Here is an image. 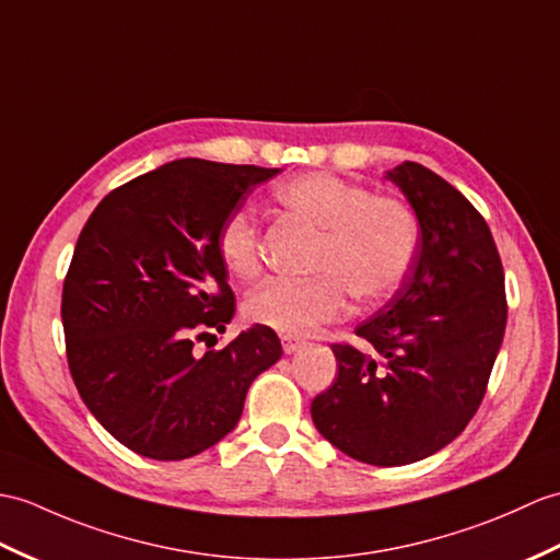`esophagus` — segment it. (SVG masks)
Returning <instances> with one entry per match:
<instances>
[{
	"label": "esophagus",
	"mask_w": 560,
	"mask_h": 560,
	"mask_svg": "<svg viewBox=\"0 0 560 560\" xmlns=\"http://www.w3.org/2000/svg\"><path fill=\"white\" fill-rule=\"evenodd\" d=\"M281 346H283V353L285 355H293L298 353L305 346V341H298V339H291V336H281Z\"/></svg>",
	"instance_id": "esophagus-1"
}]
</instances>
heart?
Here are the masks:
<instances>
[{
    "instance_id": "b5f03b06",
    "label": "heart",
    "mask_w": 560,
    "mask_h": 560,
    "mask_svg": "<svg viewBox=\"0 0 560 560\" xmlns=\"http://www.w3.org/2000/svg\"><path fill=\"white\" fill-rule=\"evenodd\" d=\"M275 195L283 210L324 231L312 265L317 277L259 285L245 301L250 322L283 336H307L339 319L350 293L360 303H376L406 277L420 229L402 200L322 172L285 180ZM217 255L236 279L257 277L259 241L248 212H233L221 224Z\"/></svg>"
}]
</instances>
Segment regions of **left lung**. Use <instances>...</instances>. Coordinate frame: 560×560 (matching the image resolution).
<instances>
[{"label": "left lung", "mask_w": 560, "mask_h": 560, "mask_svg": "<svg viewBox=\"0 0 560 560\" xmlns=\"http://www.w3.org/2000/svg\"><path fill=\"white\" fill-rule=\"evenodd\" d=\"M418 217L412 271L355 329L368 350L331 346L336 380L312 400L317 432L360 463L429 458L472 420L505 331L503 267L470 200L418 162L386 176Z\"/></svg>", "instance_id": "1"}]
</instances>
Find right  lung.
<instances>
[{
  "label": "right lung",
  "instance_id": "obj_1",
  "mask_svg": "<svg viewBox=\"0 0 560 560\" xmlns=\"http://www.w3.org/2000/svg\"><path fill=\"white\" fill-rule=\"evenodd\" d=\"M279 172L168 162L112 190L78 236L61 295L69 370L95 420L138 456L184 460L214 446L283 353L262 324L192 350L195 334L233 317L217 233Z\"/></svg>",
  "mask_w": 560,
  "mask_h": 560
}]
</instances>
